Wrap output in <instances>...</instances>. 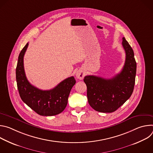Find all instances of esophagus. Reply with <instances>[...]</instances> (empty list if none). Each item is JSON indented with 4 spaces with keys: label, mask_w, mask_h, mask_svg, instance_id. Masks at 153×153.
Instances as JSON below:
<instances>
[{
    "label": "esophagus",
    "mask_w": 153,
    "mask_h": 153,
    "mask_svg": "<svg viewBox=\"0 0 153 153\" xmlns=\"http://www.w3.org/2000/svg\"><path fill=\"white\" fill-rule=\"evenodd\" d=\"M85 75V71L83 70H78L77 72H76V76L77 79H80V80H82L83 79L84 76Z\"/></svg>",
    "instance_id": "obj_1"
}]
</instances>
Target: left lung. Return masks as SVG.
<instances>
[{
    "label": "left lung",
    "instance_id": "1",
    "mask_svg": "<svg viewBox=\"0 0 153 153\" xmlns=\"http://www.w3.org/2000/svg\"><path fill=\"white\" fill-rule=\"evenodd\" d=\"M122 44L125 51L126 58L120 73L108 79L93 75L84 77L88 103L97 111H115L131 97L133 92L136 74L134 51L125 37L122 38Z\"/></svg>",
    "mask_w": 153,
    "mask_h": 153
}]
</instances>
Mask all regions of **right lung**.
<instances>
[{"label": "right lung", "mask_w": 153, "mask_h": 153, "mask_svg": "<svg viewBox=\"0 0 153 153\" xmlns=\"http://www.w3.org/2000/svg\"><path fill=\"white\" fill-rule=\"evenodd\" d=\"M28 43L20 51L16 67V82L21 99L40 116H51L61 113L66 108L68 98L76 83L73 76L62 81L50 90H41L27 80L24 67V57Z\"/></svg>", "instance_id": "1"}]
</instances>
